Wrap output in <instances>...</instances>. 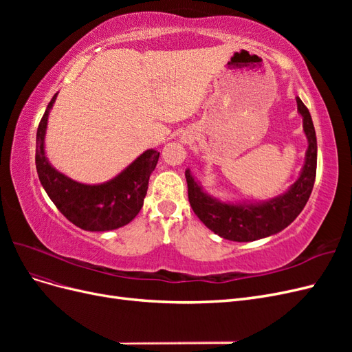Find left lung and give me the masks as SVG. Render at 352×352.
<instances>
[{"mask_svg":"<svg viewBox=\"0 0 352 352\" xmlns=\"http://www.w3.org/2000/svg\"><path fill=\"white\" fill-rule=\"evenodd\" d=\"M298 113L302 117L307 151L300 176L286 192L265 201H223L202 188L199 180L185 170L188 198L194 212L204 225L223 239L251 242L279 233L300 216L311 195L317 168V138L310 111L296 97Z\"/></svg>","mask_w":352,"mask_h":352,"instance_id":"8db88e82","label":"left lung"}]
</instances>
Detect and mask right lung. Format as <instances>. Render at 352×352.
<instances>
[{
	"instance_id": "add662e5",
	"label": "right lung",
	"mask_w": 352,
	"mask_h": 352,
	"mask_svg": "<svg viewBox=\"0 0 352 352\" xmlns=\"http://www.w3.org/2000/svg\"><path fill=\"white\" fill-rule=\"evenodd\" d=\"M58 92L52 97L42 116L36 132V172L50 199L74 226L89 232H107L131 223L144 206L148 180L157 166L160 153L144 151L102 184H82L69 177L50 163L45 153L48 116Z\"/></svg>"
}]
</instances>
